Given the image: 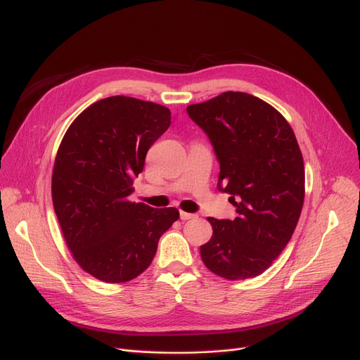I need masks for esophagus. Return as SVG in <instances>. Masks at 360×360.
Returning <instances> with one entry per match:
<instances>
[{"label":"esophagus","instance_id":"esophagus-1","mask_svg":"<svg viewBox=\"0 0 360 360\" xmlns=\"http://www.w3.org/2000/svg\"><path fill=\"white\" fill-rule=\"evenodd\" d=\"M179 216H181V220H190V219H194V217H195V214L186 213V212H179Z\"/></svg>","mask_w":360,"mask_h":360}]
</instances>
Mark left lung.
Returning <instances> with one entry per match:
<instances>
[{
  "label": "left lung",
  "instance_id": "8db88e82",
  "mask_svg": "<svg viewBox=\"0 0 360 360\" xmlns=\"http://www.w3.org/2000/svg\"><path fill=\"white\" fill-rule=\"evenodd\" d=\"M209 136L220 163L219 190L236 207L233 220L207 217L213 236L200 254L212 273L259 276L286 248L305 198V167L295 132L267 102L243 91L186 108Z\"/></svg>",
  "mask_w": 360,
  "mask_h": 360
}]
</instances>
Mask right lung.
Wrapping results in <instances>:
<instances>
[{
    "instance_id": "right-lung-1",
    "label": "right lung",
    "mask_w": 360,
    "mask_h": 360,
    "mask_svg": "<svg viewBox=\"0 0 360 360\" xmlns=\"http://www.w3.org/2000/svg\"><path fill=\"white\" fill-rule=\"evenodd\" d=\"M170 125V110L128 96L86 108L68 127L52 172V202L79 266L106 283L140 276L160 236L178 220L174 207L129 201L147 150Z\"/></svg>"
}]
</instances>
